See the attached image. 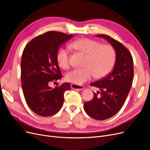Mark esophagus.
<instances>
[{"mask_svg": "<svg viewBox=\"0 0 150 150\" xmlns=\"http://www.w3.org/2000/svg\"><path fill=\"white\" fill-rule=\"evenodd\" d=\"M71 87L72 89H78V90H83L84 89V86L82 85H79L76 84H71Z\"/></svg>", "mask_w": 150, "mask_h": 150, "instance_id": "obj_1", "label": "esophagus"}]
</instances>
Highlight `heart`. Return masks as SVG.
Here are the masks:
<instances>
[{
    "label": "heart",
    "mask_w": 150,
    "mask_h": 150,
    "mask_svg": "<svg viewBox=\"0 0 150 150\" xmlns=\"http://www.w3.org/2000/svg\"><path fill=\"white\" fill-rule=\"evenodd\" d=\"M71 47L86 55L84 67L74 69L66 74V79L71 83L83 84L94 76L98 79L104 78L110 74L115 64L116 53L110 44H101L94 39L81 38L72 42ZM56 58L59 66L64 69H69V54L67 49H59Z\"/></svg>",
    "instance_id": "heart-1"
}]
</instances>
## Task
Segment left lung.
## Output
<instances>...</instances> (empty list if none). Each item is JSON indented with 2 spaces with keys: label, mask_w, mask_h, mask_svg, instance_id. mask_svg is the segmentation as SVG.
Wrapping results in <instances>:
<instances>
[{
  "label": "left lung",
  "mask_w": 150,
  "mask_h": 150,
  "mask_svg": "<svg viewBox=\"0 0 150 150\" xmlns=\"http://www.w3.org/2000/svg\"><path fill=\"white\" fill-rule=\"evenodd\" d=\"M98 37L106 39L115 48L116 62L112 71L105 78L90 85L100 89L94 98L84 104L86 112L97 120H104L115 116L124 105L132 84L134 69L130 52L121 42L104 34Z\"/></svg>",
  "instance_id": "8db88e82"
}]
</instances>
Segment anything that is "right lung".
Instances as JSON below:
<instances>
[{"instance_id": "add662e5", "label": "right lung", "mask_w": 150, "mask_h": 150, "mask_svg": "<svg viewBox=\"0 0 150 150\" xmlns=\"http://www.w3.org/2000/svg\"><path fill=\"white\" fill-rule=\"evenodd\" d=\"M72 35L47 32L31 40L22 52L21 79L24 96L29 108L39 116L57 113L63 105L64 92L71 88L68 83L54 88L49 84L62 78L57 53L61 45Z\"/></svg>"}]
</instances>
